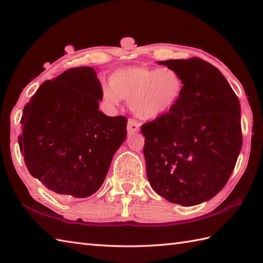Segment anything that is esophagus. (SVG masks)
<instances>
[{
	"mask_svg": "<svg viewBox=\"0 0 263 263\" xmlns=\"http://www.w3.org/2000/svg\"><path fill=\"white\" fill-rule=\"evenodd\" d=\"M140 130V123L138 121L130 119L127 121V131L128 133H136Z\"/></svg>",
	"mask_w": 263,
	"mask_h": 263,
	"instance_id": "1",
	"label": "esophagus"
}]
</instances>
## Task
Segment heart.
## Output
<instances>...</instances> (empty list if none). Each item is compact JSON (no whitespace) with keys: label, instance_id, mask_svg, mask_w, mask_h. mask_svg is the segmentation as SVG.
Instances as JSON below:
<instances>
[{"label":"heart","instance_id":"1","mask_svg":"<svg viewBox=\"0 0 263 263\" xmlns=\"http://www.w3.org/2000/svg\"><path fill=\"white\" fill-rule=\"evenodd\" d=\"M183 86L182 77L172 68L126 66L111 73L109 88L103 89V96L113 105L125 100L140 119L156 120L175 108Z\"/></svg>","mask_w":263,"mask_h":263}]
</instances>
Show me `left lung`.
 <instances>
[{
  "label": "left lung",
  "instance_id": "1",
  "mask_svg": "<svg viewBox=\"0 0 263 263\" xmlns=\"http://www.w3.org/2000/svg\"><path fill=\"white\" fill-rule=\"evenodd\" d=\"M177 71L183 92L168 114L144 123L143 155L150 185L185 206L225 186L242 148L241 106L216 66L199 58L158 62Z\"/></svg>",
  "mask_w": 263,
  "mask_h": 263
}]
</instances>
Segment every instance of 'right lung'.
<instances>
[{"label":"right lung","instance_id":"1","mask_svg":"<svg viewBox=\"0 0 263 263\" xmlns=\"http://www.w3.org/2000/svg\"><path fill=\"white\" fill-rule=\"evenodd\" d=\"M102 99L93 68L79 66L42 83L25 106L20 152L30 174L51 191L87 198L102 186L127 124L124 116L100 111Z\"/></svg>","mask_w":263,"mask_h":263}]
</instances>
